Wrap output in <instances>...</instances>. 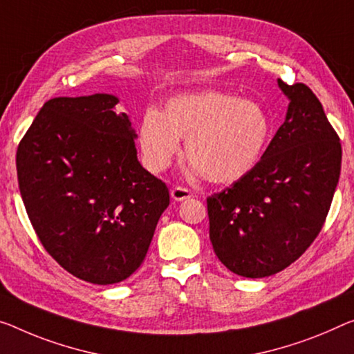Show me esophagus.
Segmentation results:
<instances>
[{
    "label": "esophagus",
    "mask_w": 354,
    "mask_h": 354,
    "mask_svg": "<svg viewBox=\"0 0 354 354\" xmlns=\"http://www.w3.org/2000/svg\"><path fill=\"white\" fill-rule=\"evenodd\" d=\"M171 198L174 201H177V203H180V201L192 198V192H189V189H187V188L176 187V188L171 189Z\"/></svg>",
    "instance_id": "obj_1"
}]
</instances>
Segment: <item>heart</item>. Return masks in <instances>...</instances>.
Wrapping results in <instances>:
<instances>
[{"instance_id":"b5f03b06","label":"heart","mask_w":354,"mask_h":354,"mask_svg":"<svg viewBox=\"0 0 354 354\" xmlns=\"http://www.w3.org/2000/svg\"><path fill=\"white\" fill-rule=\"evenodd\" d=\"M269 136L270 120L257 101L209 90L171 97L160 113L147 112L138 145L147 169L161 172L180 150L178 139H185L193 172L231 183L257 166Z\"/></svg>"}]
</instances>
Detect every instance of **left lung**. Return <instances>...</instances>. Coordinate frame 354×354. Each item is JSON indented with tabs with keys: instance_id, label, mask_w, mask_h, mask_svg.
<instances>
[{
	"instance_id": "1",
	"label": "left lung",
	"mask_w": 354,
	"mask_h": 354,
	"mask_svg": "<svg viewBox=\"0 0 354 354\" xmlns=\"http://www.w3.org/2000/svg\"><path fill=\"white\" fill-rule=\"evenodd\" d=\"M285 122L245 176L207 199L210 242L247 279L283 270L322 231L339 183L342 147L322 102L304 84L277 80Z\"/></svg>"
}]
</instances>
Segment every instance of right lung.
Instances as JSON below:
<instances>
[{"label":"right lung","instance_id":"add662e5","mask_svg":"<svg viewBox=\"0 0 354 354\" xmlns=\"http://www.w3.org/2000/svg\"><path fill=\"white\" fill-rule=\"evenodd\" d=\"M118 97H53L17 149L26 214L48 254L95 285L127 280L142 264L169 189L138 160Z\"/></svg>","mask_w":354,"mask_h":354}]
</instances>
